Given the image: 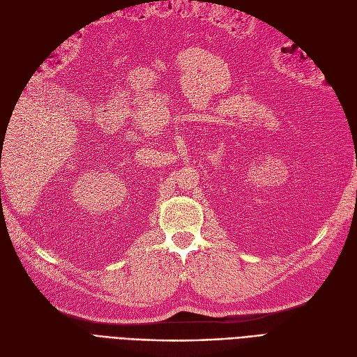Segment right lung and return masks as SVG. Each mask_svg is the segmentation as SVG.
<instances>
[{
    "mask_svg": "<svg viewBox=\"0 0 357 357\" xmlns=\"http://www.w3.org/2000/svg\"><path fill=\"white\" fill-rule=\"evenodd\" d=\"M0 193H1V192H0Z\"/></svg>",
    "mask_w": 357,
    "mask_h": 357,
    "instance_id": "right-lung-1",
    "label": "right lung"
}]
</instances>
